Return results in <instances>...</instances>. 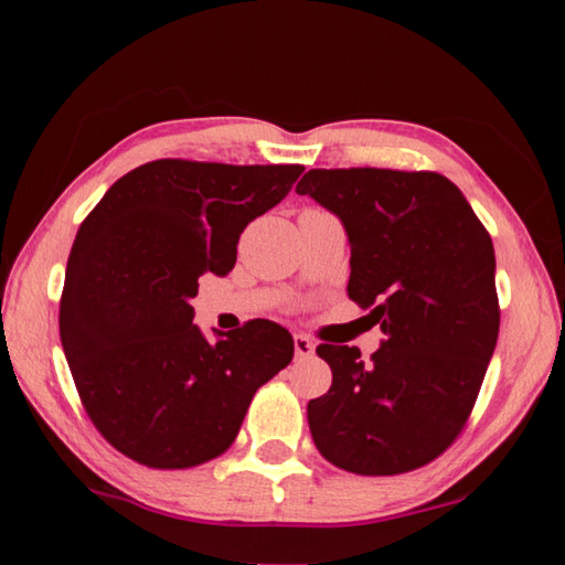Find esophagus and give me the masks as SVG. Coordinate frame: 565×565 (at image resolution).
<instances>
[{"label":"esophagus","mask_w":565,"mask_h":565,"mask_svg":"<svg viewBox=\"0 0 565 565\" xmlns=\"http://www.w3.org/2000/svg\"><path fill=\"white\" fill-rule=\"evenodd\" d=\"M313 341L309 337H303V333H294V351H296V359H311L313 356Z\"/></svg>","instance_id":"obj_1"}]
</instances>
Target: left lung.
<instances>
[{
	"label": "left lung",
	"instance_id": "obj_1",
	"mask_svg": "<svg viewBox=\"0 0 565 565\" xmlns=\"http://www.w3.org/2000/svg\"><path fill=\"white\" fill-rule=\"evenodd\" d=\"M347 228L349 299L384 331L366 363L321 343L329 394L306 406L319 451L361 476L434 461L461 434L499 341L491 236L434 171L311 169L296 184Z\"/></svg>",
	"mask_w": 565,
	"mask_h": 565
}]
</instances>
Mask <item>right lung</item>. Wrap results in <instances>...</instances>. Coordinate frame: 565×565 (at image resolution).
<instances>
[{
  "label": "right lung",
  "instance_id": "1",
  "mask_svg": "<svg viewBox=\"0 0 565 565\" xmlns=\"http://www.w3.org/2000/svg\"><path fill=\"white\" fill-rule=\"evenodd\" d=\"M303 167L157 159L114 181L76 232L60 337L92 424L134 461L189 468L224 454L256 388L294 359L266 319L194 327L199 276H226L248 222L289 194Z\"/></svg>",
  "mask_w": 565,
  "mask_h": 565
}]
</instances>
